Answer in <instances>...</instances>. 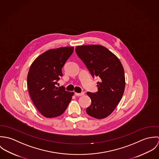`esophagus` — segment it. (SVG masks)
I'll list each match as a JSON object with an SVG mask.
<instances>
[{"label": "esophagus", "mask_w": 159, "mask_h": 159, "mask_svg": "<svg viewBox=\"0 0 159 159\" xmlns=\"http://www.w3.org/2000/svg\"><path fill=\"white\" fill-rule=\"evenodd\" d=\"M84 95V92H81V93H75V95L76 96H83Z\"/></svg>", "instance_id": "esophagus-1"}]
</instances>
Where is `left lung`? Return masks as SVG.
Instances as JSON below:
<instances>
[{"instance_id": "1", "label": "left lung", "mask_w": 159, "mask_h": 159, "mask_svg": "<svg viewBox=\"0 0 159 159\" xmlns=\"http://www.w3.org/2000/svg\"><path fill=\"white\" fill-rule=\"evenodd\" d=\"M75 51L92 75L100 78L97 92H87L92 102L86 113L94 118L104 119L113 112L124 92L123 66L118 57L103 46H78Z\"/></svg>"}]
</instances>
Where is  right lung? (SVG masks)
<instances>
[{
	"instance_id": "1",
	"label": "right lung",
	"mask_w": 159,
	"mask_h": 159,
	"mask_svg": "<svg viewBox=\"0 0 159 159\" xmlns=\"http://www.w3.org/2000/svg\"><path fill=\"white\" fill-rule=\"evenodd\" d=\"M74 47L51 49L38 56L27 74V88L33 103L47 118L61 116L66 111L74 92L56 87L62 68L71 55Z\"/></svg>"
}]
</instances>
